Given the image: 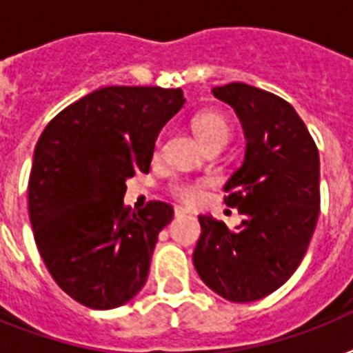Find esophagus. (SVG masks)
<instances>
[{
  "instance_id": "34e87169",
  "label": "esophagus",
  "mask_w": 353,
  "mask_h": 353,
  "mask_svg": "<svg viewBox=\"0 0 353 353\" xmlns=\"http://www.w3.org/2000/svg\"><path fill=\"white\" fill-rule=\"evenodd\" d=\"M174 214H176V218H181V216L188 214V210L183 209V207H176V209H174Z\"/></svg>"
}]
</instances>
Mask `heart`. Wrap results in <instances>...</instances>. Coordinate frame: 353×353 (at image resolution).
I'll list each match as a JSON object with an SVG mask.
<instances>
[{"instance_id": "heart-1", "label": "heart", "mask_w": 353, "mask_h": 353, "mask_svg": "<svg viewBox=\"0 0 353 353\" xmlns=\"http://www.w3.org/2000/svg\"><path fill=\"white\" fill-rule=\"evenodd\" d=\"M194 130L198 133V137L201 139V143L209 148L212 144H223L225 146L229 137H231V124L221 113L216 112H205L199 113L198 117L194 119ZM161 141H157L155 148L159 150ZM207 179H190V177H176L172 179L168 185V192L176 199L183 201V203L192 205L196 203L201 194H203L205 187H207Z\"/></svg>"}]
</instances>
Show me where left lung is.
<instances>
[{"label": "left lung", "instance_id": "obj_1", "mask_svg": "<svg viewBox=\"0 0 353 353\" xmlns=\"http://www.w3.org/2000/svg\"><path fill=\"white\" fill-rule=\"evenodd\" d=\"M212 93L234 108L245 130V159L223 198L243 221L229 229L199 216L194 268L227 301H258L290 280L312 241L321 212L319 150L299 113L279 95L241 82Z\"/></svg>", "mask_w": 353, "mask_h": 353}]
</instances>
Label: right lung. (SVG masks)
<instances>
[{
  "instance_id": "1",
  "label": "right lung",
  "mask_w": 353,
  "mask_h": 353,
  "mask_svg": "<svg viewBox=\"0 0 353 353\" xmlns=\"http://www.w3.org/2000/svg\"><path fill=\"white\" fill-rule=\"evenodd\" d=\"M183 91L108 85L69 104L41 132L29 176L34 241L58 288L80 304H126L146 282L157 234L174 209L124 205L126 179L148 174L161 128Z\"/></svg>"
}]
</instances>
